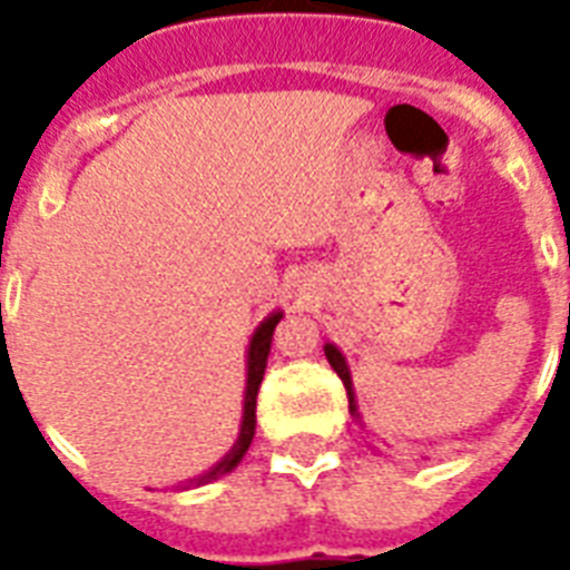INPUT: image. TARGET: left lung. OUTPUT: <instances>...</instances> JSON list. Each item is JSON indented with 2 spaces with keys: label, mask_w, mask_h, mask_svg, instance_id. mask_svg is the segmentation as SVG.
Listing matches in <instances>:
<instances>
[{
  "label": "left lung",
  "mask_w": 570,
  "mask_h": 570,
  "mask_svg": "<svg viewBox=\"0 0 570 570\" xmlns=\"http://www.w3.org/2000/svg\"><path fill=\"white\" fill-rule=\"evenodd\" d=\"M325 357H328V364L334 366V373L343 379V384H346V393H348V411H352V416H357V405H355V390H352V373H348L346 366V357H343V352H340L334 343H325Z\"/></svg>",
  "instance_id": "left-lung-1"
}]
</instances>
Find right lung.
Wrapping results in <instances>:
<instances>
[{"label":"right lung","instance_id":"right-lung-1","mask_svg":"<svg viewBox=\"0 0 570 570\" xmlns=\"http://www.w3.org/2000/svg\"><path fill=\"white\" fill-rule=\"evenodd\" d=\"M284 313H272L268 320L259 322V328L254 331L248 346V381H245V407H242V429L239 438L233 443V450L224 455L213 470H206L204 476L195 479V485H206L213 479L230 473L236 464L242 461V455L248 452L250 441H254V425H257V393H259V381H263V373H266V361L268 352H272V334H275L277 322H281Z\"/></svg>","mask_w":570,"mask_h":570}]
</instances>
